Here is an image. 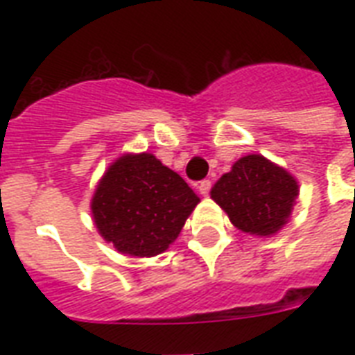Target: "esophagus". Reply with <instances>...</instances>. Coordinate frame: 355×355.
<instances>
[{"label":"esophagus","mask_w":355,"mask_h":355,"mask_svg":"<svg viewBox=\"0 0 355 355\" xmlns=\"http://www.w3.org/2000/svg\"><path fill=\"white\" fill-rule=\"evenodd\" d=\"M210 189H211V182L210 180H202V182H199V193L200 195H208L210 193Z\"/></svg>","instance_id":"esophagus-1"}]
</instances>
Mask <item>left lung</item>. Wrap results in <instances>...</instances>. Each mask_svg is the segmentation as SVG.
<instances>
[{
	"mask_svg": "<svg viewBox=\"0 0 355 355\" xmlns=\"http://www.w3.org/2000/svg\"><path fill=\"white\" fill-rule=\"evenodd\" d=\"M210 193L241 232L272 236L291 217L298 182L265 156L248 155L217 180Z\"/></svg>",
	"mask_w": 355,
	"mask_h": 355,
	"instance_id": "1",
	"label": "left lung"
}]
</instances>
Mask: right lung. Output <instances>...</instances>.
Masks as SVG:
<instances>
[{"mask_svg":"<svg viewBox=\"0 0 355 355\" xmlns=\"http://www.w3.org/2000/svg\"><path fill=\"white\" fill-rule=\"evenodd\" d=\"M199 200L180 175L139 153L108 166L90 206L105 241L127 256L150 258L177 239Z\"/></svg>","mask_w":355,"mask_h":355,"instance_id":"1","label":"right lung"}]
</instances>
